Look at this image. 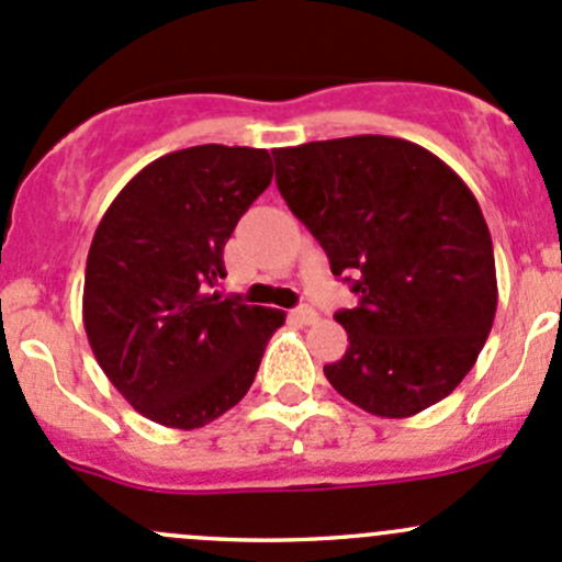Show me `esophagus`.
<instances>
[{
	"instance_id": "34e87169",
	"label": "esophagus",
	"mask_w": 562,
	"mask_h": 562,
	"mask_svg": "<svg viewBox=\"0 0 562 562\" xmlns=\"http://www.w3.org/2000/svg\"><path fill=\"white\" fill-rule=\"evenodd\" d=\"M293 317H296L299 323H304V326H310V323L317 321V313L313 307H310V304H304V307L293 310Z\"/></svg>"
}]
</instances>
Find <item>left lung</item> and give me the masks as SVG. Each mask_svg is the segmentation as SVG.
<instances>
[{"mask_svg":"<svg viewBox=\"0 0 562 562\" xmlns=\"http://www.w3.org/2000/svg\"><path fill=\"white\" fill-rule=\"evenodd\" d=\"M271 155L288 209L359 293V307L334 315L350 348L323 367L328 383L381 418L449 396L497 310L492 236L468 184L432 151L389 135Z\"/></svg>","mask_w":562,"mask_h":562,"instance_id":"left-lung-1","label":"left lung"}]
</instances>
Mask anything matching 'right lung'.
Returning <instances> with one entry per match:
<instances>
[{
    "instance_id": "obj_1",
    "label": "right lung",
    "mask_w": 562,
    "mask_h": 562,
    "mask_svg": "<svg viewBox=\"0 0 562 562\" xmlns=\"http://www.w3.org/2000/svg\"><path fill=\"white\" fill-rule=\"evenodd\" d=\"M271 157L203 144L149 162L94 231L83 326L108 381L138 413L198 429L247 394L285 313L212 293L241 214L271 184Z\"/></svg>"
}]
</instances>
